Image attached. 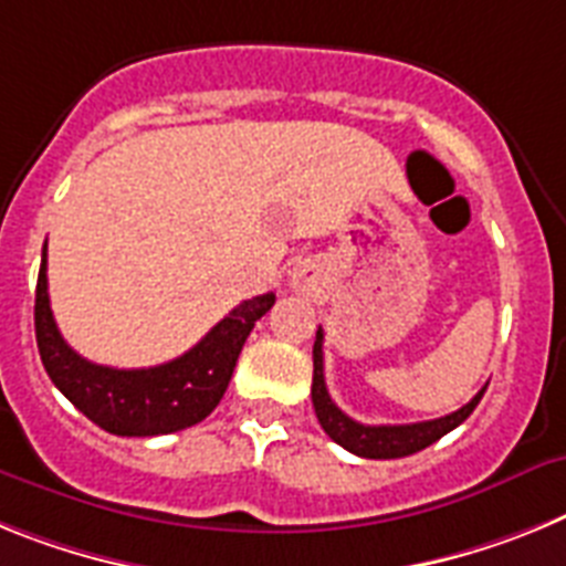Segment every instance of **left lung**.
Listing matches in <instances>:
<instances>
[{
  "label": "left lung",
  "instance_id": "8db88e82",
  "mask_svg": "<svg viewBox=\"0 0 566 566\" xmlns=\"http://www.w3.org/2000/svg\"><path fill=\"white\" fill-rule=\"evenodd\" d=\"M324 333L322 327L316 331V344H313V407H316L318 424L331 436L336 444L344 450L361 455V459H405V455L419 453L432 441H439L450 430L461 424L470 412L479 407L481 396L488 387H481L473 399L467 401L461 410L441 416L432 421H416V424H361V421L350 419L347 412L336 407L331 399L327 385H324V353H322Z\"/></svg>",
  "mask_w": 566,
  "mask_h": 566
}]
</instances>
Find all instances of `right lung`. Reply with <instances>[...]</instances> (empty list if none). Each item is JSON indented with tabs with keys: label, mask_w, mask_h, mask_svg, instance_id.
<instances>
[{
	"label": "right lung",
	"mask_w": 566,
	"mask_h": 566,
	"mask_svg": "<svg viewBox=\"0 0 566 566\" xmlns=\"http://www.w3.org/2000/svg\"><path fill=\"white\" fill-rule=\"evenodd\" d=\"M48 250V242H45ZM36 282V347L48 376L78 412L113 436H165L208 419L233 376L253 324L273 307L264 293L242 302L185 356L142 370H116L78 356L59 333L48 298V253Z\"/></svg>",
	"instance_id": "1"
}]
</instances>
